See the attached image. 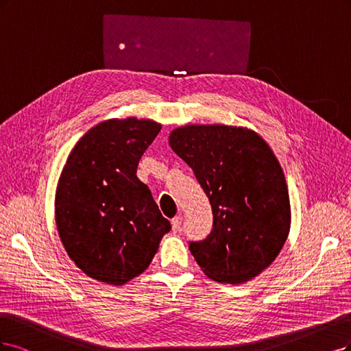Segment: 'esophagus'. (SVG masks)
<instances>
[{
	"instance_id": "esophagus-1",
	"label": "esophagus",
	"mask_w": 351,
	"mask_h": 351,
	"mask_svg": "<svg viewBox=\"0 0 351 351\" xmlns=\"http://www.w3.org/2000/svg\"><path fill=\"white\" fill-rule=\"evenodd\" d=\"M171 223H172V230H173V232H178V230L180 229V223H182V217L176 216V217L172 219Z\"/></svg>"
}]
</instances>
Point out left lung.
I'll return each mask as SVG.
<instances>
[{"label": "left lung", "instance_id": "left-lung-1", "mask_svg": "<svg viewBox=\"0 0 351 351\" xmlns=\"http://www.w3.org/2000/svg\"><path fill=\"white\" fill-rule=\"evenodd\" d=\"M169 144L211 204L210 234L189 242L198 265L229 285L258 276L280 254L290 229L289 191L274 153L256 132L226 125L178 128Z\"/></svg>", "mask_w": 351, "mask_h": 351}]
</instances>
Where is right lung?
<instances>
[{"label": "right lung", "instance_id": "obj_1", "mask_svg": "<svg viewBox=\"0 0 351 351\" xmlns=\"http://www.w3.org/2000/svg\"><path fill=\"white\" fill-rule=\"evenodd\" d=\"M162 125L128 118L88 130L69 156L55 197L66 254L84 274L121 286L150 265L171 223L137 178Z\"/></svg>", "mask_w": 351, "mask_h": 351}]
</instances>
